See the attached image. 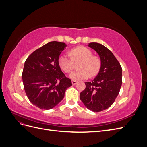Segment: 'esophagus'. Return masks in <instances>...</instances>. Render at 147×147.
<instances>
[{"mask_svg": "<svg viewBox=\"0 0 147 147\" xmlns=\"http://www.w3.org/2000/svg\"><path fill=\"white\" fill-rule=\"evenodd\" d=\"M72 83L73 85H75V84H76L77 83V82L75 81V80H72Z\"/></svg>", "mask_w": 147, "mask_h": 147, "instance_id": "esophagus-1", "label": "esophagus"}]
</instances>
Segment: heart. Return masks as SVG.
Returning a JSON list of instances; mask_svg holds the SVG:
<instances>
[{
	"label": "heart",
	"mask_w": 147,
	"mask_h": 147,
	"mask_svg": "<svg viewBox=\"0 0 147 147\" xmlns=\"http://www.w3.org/2000/svg\"><path fill=\"white\" fill-rule=\"evenodd\" d=\"M69 55H61L58 59V64L61 69L65 73H70L74 67L75 62L80 61L78 70L75 71L70 75V78L74 80H81L97 74L100 68L101 62L99 57L92 55L90 49L79 46L69 51Z\"/></svg>",
	"instance_id": "obj_1"
}]
</instances>
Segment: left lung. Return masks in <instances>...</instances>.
Wrapping results in <instances>:
<instances>
[{
    "label": "left lung",
    "mask_w": 147,
    "mask_h": 147,
    "mask_svg": "<svg viewBox=\"0 0 147 147\" xmlns=\"http://www.w3.org/2000/svg\"><path fill=\"white\" fill-rule=\"evenodd\" d=\"M88 46L98 53L101 65L96 78L85 82L86 88L80 98L89 110L99 112L109 108L118 96L122 84V68L112 51L103 45L92 42Z\"/></svg>",
    "instance_id": "left-lung-1"
}]
</instances>
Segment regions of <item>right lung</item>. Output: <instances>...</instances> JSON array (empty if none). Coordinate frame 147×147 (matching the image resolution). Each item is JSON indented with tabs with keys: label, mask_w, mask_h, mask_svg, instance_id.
I'll list each match as a JSON object with an SVG mask.
<instances>
[{
	"label": "right lung",
	"mask_w": 147,
	"mask_h": 147,
	"mask_svg": "<svg viewBox=\"0 0 147 147\" xmlns=\"http://www.w3.org/2000/svg\"><path fill=\"white\" fill-rule=\"evenodd\" d=\"M66 47L64 43L49 42L31 53L25 61L22 74L24 91L31 103L40 109L57 105L72 85L58 64Z\"/></svg>",
	"instance_id": "add662e5"
}]
</instances>
